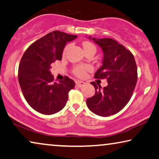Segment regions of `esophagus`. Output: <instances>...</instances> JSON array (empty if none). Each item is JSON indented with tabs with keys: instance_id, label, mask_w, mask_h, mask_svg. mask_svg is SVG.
<instances>
[{
	"instance_id": "1",
	"label": "esophagus",
	"mask_w": 159,
	"mask_h": 159,
	"mask_svg": "<svg viewBox=\"0 0 159 159\" xmlns=\"http://www.w3.org/2000/svg\"><path fill=\"white\" fill-rule=\"evenodd\" d=\"M76 84H77V86H79L80 87H82L84 86L85 82H82V81H77V82H76Z\"/></svg>"
}]
</instances>
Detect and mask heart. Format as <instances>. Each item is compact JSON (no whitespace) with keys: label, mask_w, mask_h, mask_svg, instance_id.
Wrapping results in <instances>:
<instances>
[{"label":"heart","mask_w":159,"mask_h":159,"mask_svg":"<svg viewBox=\"0 0 159 159\" xmlns=\"http://www.w3.org/2000/svg\"><path fill=\"white\" fill-rule=\"evenodd\" d=\"M82 46H83L84 51L90 49V48H95V46H94L93 43L90 42H88V41H84V42L82 43ZM68 48H69V46H66L65 49L64 50V54H65L66 51H67ZM89 70H90V68H89L88 66H77L74 68L73 72H74L75 74L77 76H78V77H84L85 74H86V72Z\"/></svg>","instance_id":"obj_1"}]
</instances>
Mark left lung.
I'll return each instance as SVG.
<instances>
[{
    "label": "left lung",
    "instance_id": "1",
    "mask_svg": "<svg viewBox=\"0 0 159 159\" xmlns=\"http://www.w3.org/2000/svg\"><path fill=\"white\" fill-rule=\"evenodd\" d=\"M88 39L102 50V64L95 77L106 78L107 86L102 88L92 82L96 91L95 95L87 99V105L93 113L107 117L118 113L129 102L138 80L136 63L132 53L116 40Z\"/></svg>",
    "mask_w": 159,
    "mask_h": 159
}]
</instances>
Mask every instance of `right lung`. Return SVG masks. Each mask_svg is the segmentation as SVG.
I'll return each mask as SVG.
<instances>
[{
    "label": "right lung",
    "instance_id": "1",
    "mask_svg": "<svg viewBox=\"0 0 159 159\" xmlns=\"http://www.w3.org/2000/svg\"><path fill=\"white\" fill-rule=\"evenodd\" d=\"M77 36L54 31L32 43L23 55L18 67V82L23 95L34 110L44 115H52L62 110L68 94L75 82L68 77L54 82L51 64L61 60L66 43Z\"/></svg>",
    "mask_w": 159,
    "mask_h": 159
}]
</instances>
